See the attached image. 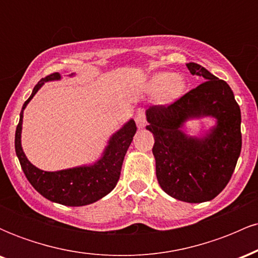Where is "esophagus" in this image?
<instances>
[{
    "instance_id": "1",
    "label": "esophagus",
    "mask_w": 258,
    "mask_h": 258,
    "mask_svg": "<svg viewBox=\"0 0 258 258\" xmlns=\"http://www.w3.org/2000/svg\"><path fill=\"white\" fill-rule=\"evenodd\" d=\"M135 121L136 123H137L138 128H143L144 125H146V115H144V111L142 110V109H139V110L136 112Z\"/></svg>"
}]
</instances>
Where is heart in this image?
Segmentation results:
<instances>
[{"mask_svg":"<svg viewBox=\"0 0 258 258\" xmlns=\"http://www.w3.org/2000/svg\"><path fill=\"white\" fill-rule=\"evenodd\" d=\"M146 87L149 93H159L160 103L167 104L184 93L185 80L183 76L172 73H158L149 79Z\"/></svg>","mask_w":258,"mask_h":258,"instance_id":"heart-1","label":"heart"}]
</instances>
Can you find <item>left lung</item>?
Instances as JSON below:
<instances>
[{
  "label": "left lung",
  "instance_id": "obj_1",
  "mask_svg": "<svg viewBox=\"0 0 258 258\" xmlns=\"http://www.w3.org/2000/svg\"><path fill=\"white\" fill-rule=\"evenodd\" d=\"M191 75L205 82L172 104L147 110V130L154 135L156 178L165 193L185 203L212 200L226 188L241 152V114L229 85L197 63ZM210 116L216 125L204 138L182 131L189 118Z\"/></svg>",
  "mask_w": 258,
  "mask_h": 258
}]
</instances>
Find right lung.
I'll use <instances>...</instances> for the list:
<instances>
[{
  "mask_svg": "<svg viewBox=\"0 0 258 258\" xmlns=\"http://www.w3.org/2000/svg\"><path fill=\"white\" fill-rule=\"evenodd\" d=\"M72 74L70 76H73ZM60 80L58 73L51 74L41 79L32 90L31 96L26 100L20 111V119L16 130V153L19 159L20 166L24 171L30 184L46 199L53 203L67 206H84L96 203L109 194L117 184L120 178L121 167L127 149L133 141L137 127L133 120L126 122L117 132L109 139V143L103 152L102 158L93 165H85L68 170L48 172L37 168L29 161L22 148V123L23 111L42 87L44 82Z\"/></svg>",
  "mask_w": 258,
  "mask_h": 258,
  "instance_id": "right-lung-1",
  "label": "right lung"
}]
</instances>
